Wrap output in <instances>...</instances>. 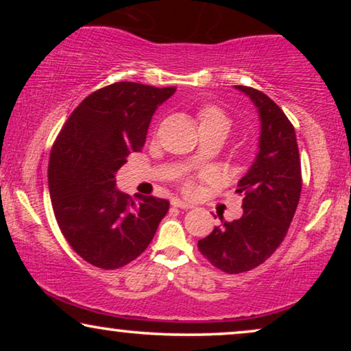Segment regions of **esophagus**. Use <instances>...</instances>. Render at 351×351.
Instances as JSON below:
<instances>
[{"label": "esophagus", "mask_w": 351, "mask_h": 351, "mask_svg": "<svg viewBox=\"0 0 351 351\" xmlns=\"http://www.w3.org/2000/svg\"><path fill=\"white\" fill-rule=\"evenodd\" d=\"M171 204L174 206V208H180V209H190V208H193V204L189 203V201H182L180 198H172V199H171Z\"/></svg>", "instance_id": "1"}]
</instances>
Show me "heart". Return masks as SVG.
<instances>
[{
  "instance_id": "obj_1",
  "label": "heart",
  "mask_w": 351,
  "mask_h": 351,
  "mask_svg": "<svg viewBox=\"0 0 351 351\" xmlns=\"http://www.w3.org/2000/svg\"><path fill=\"white\" fill-rule=\"evenodd\" d=\"M198 121H199V128L203 126H223L227 128L230 126L228 118L220 112L219 108L215 107H206L199 112L198 114ZM186 189L191 190V184H186Z\"/></svg>"
}]
</instances>
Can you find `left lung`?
I'll list each match as a JSON object with an SVG mask.
<instances>
[{
    "label": "left lung",
    "mask_w": 351,
    "mask_h": 351,
    "mask_svg": "<svg viewBox=\"0 0 351 351\" xmlns=\"http://www.w3.org/2000/svg\"><path fill=\"white\" fill-rule=\"evenodd\" d=\"M251 99L261 121L258 150L238 182L243 215L199 239L198 249L215 268L230 275L261 265L285 239L302 191L295 131L285 112L261 90L234 86Z\"/></svg>",
    "instance_id": "1"
}]
</instances>
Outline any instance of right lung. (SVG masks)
Instances as JSON below:
<instances>
[{"instance_id": "right-lung-1", "label": "right lung", "mask_w": 351, "mask_h": 351, "mask_svg": "<svg viewBox=\"0 0 351 351\" xmlns=\"http://www.w3.org/2000/svg\"><path fill=\"white\" fill-rule=\"evenodd\" d=\"M176 88L110 84L73 110L51 150L47 184L60 232L90 265L114 270L145 251L169 201L117 189V172L145 143L153 113Z\"/></svg>"}]
</instances>
